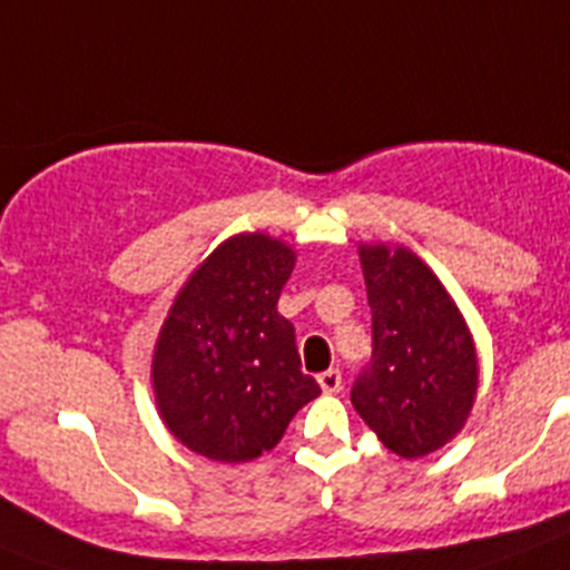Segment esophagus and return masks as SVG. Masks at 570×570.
Segmentation results:
<instances>
[{"label":"esophagus","mask_w":570,"mask_h":570,"mask_svg":"<svg viewBox=\"0 0 570 570\" xmlns=\"http://www.w3.org/2000/svg\"><path fill=\"white\" fill-rule=\"evenodd\" d=\"M316 382H320L322 394H340L342 391V374L336 371V367H331V371H325V374L316 376Z\"/></svg>","instance_id":"obj_1"}]
</instances>
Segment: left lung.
<instances>
[{
  "mask_svg": "<svg viewBox=\"0 0 570 570\" xmlns=\"http://www.w3.org/2000/svg\"><path fill=\"white\" fill-rule=\"evenodd\" d=\"M374 356L351 391L356 414L402 460L454 440L480 387V356L440 276L405 245H360Z\"/></svg>",
  "mask_w": 570,
  "mask_h": 570,
  "instance_id": "1",
  "label": "left lung"
}]
</instances>
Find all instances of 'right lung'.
<instances>
[{"label": "right lung", "instance_id": "obj_1", "mask_svg": "<svg viewBox=\"0 0 570 570\" xmlns=\"http://www.w3.org/2000/svg\"><path fill=\"white\" fill-rule=\"evenodd\" d=\"M294 265L288 242L245 230L219 242L174 296L150 387L165 428L205 460H256L320 396L302 374L294 325L276 311Z\"/></svg>", "mask_w": 570, "mask_h": 570}]
</instances>
